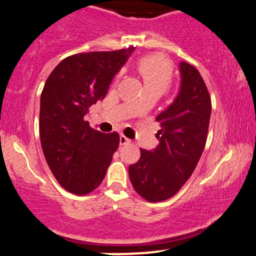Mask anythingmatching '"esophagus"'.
Instances as JSON below:
<instances>
[{
  "label": "esophagus",
  "mask_w": 256,
  "mask_h": 256,
  "mask_svg": "<svg viewBox=\"0 0 256 256\" xmlns=\"http://www.w3.org/2000/svg\"><path fill=\"white\" fill-rule=\"evenodd\" d=\"M131 141L128 138V137H125L124 134H120V146H125V144H128Z\"/></svg>",
  "instance_id": "34e87169"
}]
</instances>
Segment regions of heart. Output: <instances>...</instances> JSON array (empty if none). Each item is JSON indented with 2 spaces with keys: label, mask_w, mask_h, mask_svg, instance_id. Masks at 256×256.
<instances>
[{
  "label": "heart",
  "mask_w": 256,
  "mask_h": 256,
  "mask_svg": "<svg viewBox=\"0 0 256 256\" xmlns=\"http://www.w3.org/2000/svg\"><path fill=\"white\" fill-rule=\"evenodd\" d=\"M137 70L142 76L144 91H156L162 94L172 82V66L162 56L150 54L142 57L137 62Z\"/></svg>",
  "instance_id": "1"
}]
</instances>
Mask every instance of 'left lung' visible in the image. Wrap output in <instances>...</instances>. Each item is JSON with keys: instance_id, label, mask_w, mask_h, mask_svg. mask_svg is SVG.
Here are the masks:
<instances>
[{"instance_id": "8db88e82", "label": "left lung", "mask_w": 256, "mask_h": 256, "mask_svg": "<svg viewBox=\"0 0 256 256\" xmlns=\"http://www.w3.org/2000/svg\"><path fill=\"white\" fill-rule=\"evenodd\" d=\"M181 86L178 97L156 116L159 144L141 150L140 160L128 166L137 193L156 203L175 196L194 171L206 147L212 100L194 66L180 63Z\"/></svg>"}]
</instances>
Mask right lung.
I'll return each instance as SVG.
<instances>
[{"label": "right lung", "instance_id": "1", "mask_svg": "<svg viewBox=\"0 0 256 256\" xmlns=\"http://www.w3.org/2000/svg\"><path fill=\"white\" fill-rule=\"evenodd\" d=\"M134 50L70 56L44 82L40 100L41 147L56 180L68 192L84 196L96 190L119 147V134L94 130L85 115L106 97Z\"/></svg>", "mask_w": 256, "mask_h": 256}]
</instances>
